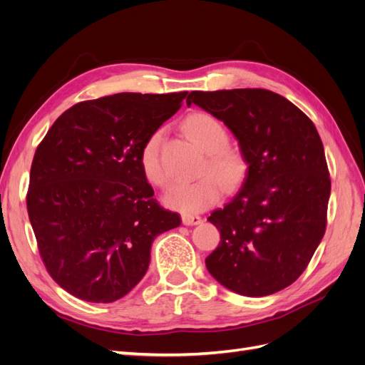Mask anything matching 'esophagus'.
Wrapping results in <instances>:
<instances>
[{
	"label": "esophagus",
	"instance_id": "esophagus-1",
	"mask_svg": "<svg viewBox=\"0 0 365 365\" xmlns=\"http://www.w3.org/2000/svg\"><path fill=\"white\" fill-rule=\"evenodd\" d=\"M181 219H182L184 225H197L202 222V217L196 216V215H182Z\"/></svg>",
	"mask_w": 365,
	"mask_h": 365
}]
</instances>
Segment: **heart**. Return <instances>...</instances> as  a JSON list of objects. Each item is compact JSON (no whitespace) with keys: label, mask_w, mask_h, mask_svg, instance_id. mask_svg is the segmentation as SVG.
<instances>
[{"label":"heart","mask_w":365,"mask_h":365,"mask_svg":"<svg viewBox=\"0 0 365 365\" xmlns=\"http://www.w3.org/2000/svg\"><path fill=\"white\" fill-rule=\"evenodd\" d=\"M185 130L192 140L207 152V161L196 181L175 182L164 195V202L173 210L196 213L213 205L225 189H235L244 181L248 163L242 150L227 145L228 130L217 117L208 113H193L185 118ZM161 132L155 130L145 140L140 149V169L152 184L163 187L168 184V175L161 163Z\"/></svg>","instance_id":"obj_1"}]
</instances>
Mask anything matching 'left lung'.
Segmentation results:
<instances>
[{
	"instance_id": "8db88e82",
	"label": "left lung",
	"mask_w": 365,
	"mask_h": 365,
	"mask_svg": "<svg viewBox=\"0 0 365 365\" xmlns=\"http://www.w3.org/2000/svg\"><path fill=\"white\" fill-rule=\"evenodd\" d=\"M192 103L224 121L248 163L242 189L208 217L220 233L205 259L208 272L247 297L288 288L327 222L330 178L315 125L288 98L262 88L192 91Z\"/></svg>"
}]
</instances>
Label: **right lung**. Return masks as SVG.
<instances>
[{
    "label": "right lung",
    "instance_id": "1",
    "mask_svg": "<svg viewBox=\"0 0 365 365\" xmlns=\"http://www.w3.org/2000/svg\"><path fill=\"white\" fill-rule=\"evenodd\" d=\"M182 93H120L76 103L39 143L27 212L51 279L91 303L125 297L146 274L152 242L181 224L140 169L145 140Z\"/></svg>",
    "mask_w": 365,
    "mask_h": 365
}]
</instances>
